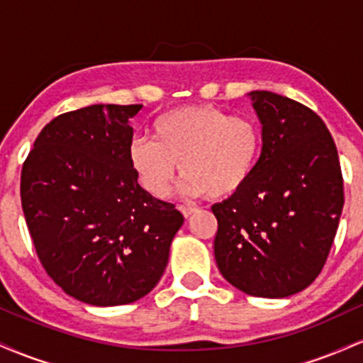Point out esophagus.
<instances>
[{
    "label": "esophagus",
    "mask_w": 363,
    "mask_h": 363,
    "mask_svg": "<svg viewBox=\"0 0 363 363\" xmlns=\"http://www.w3.org/2000/svg\"><path fill=\"white\" fill-rule=\"evenodd\" d=\"M179 210H181V213L186 216V218H189V216H193L196 211V208H193V206H179Z\"/></svg>",
    "instance_id": "34e87169"
}]
</instances>
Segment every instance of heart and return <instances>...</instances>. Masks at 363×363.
Listing matches in <instances>:
<instances>
[{"label": "heart", "mask_w": 363, "mask_h": 363, "mask_svg": "<svg viewBox=\"0 0 363 363\" xmlns=\"http://www.w3.org/2000/svg\"><path fill=\"white\" fill-rule=\"evenodd\" d=\"M152 138L133 140L128 155L140 186L155 198L169 194L177 164L184 174V194L230 198L251 182L262 153L256 119L208 104L162 114L153 123Z\"/></svg>", "instance_id": "obj_1"}]
</instances>
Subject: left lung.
Segmentation results:
<instances>
[{
    "label": "left lung",
    "mask_w": 363,
    "mask_h": 363,
    "mask_svg": "<svg viewBox=\"0 0 363 363\" xmlns=\"http://www.w3.org/2000/svg\"><path fill=\"white\" fill-rule=\"evenodd\" d=\"M262 126L256 174L211 206L215 259L230 285L252 297L285 298L318 278L343 210L338 150L309 107L273 91L249 94Z\"/></svg>",
    "instance_id": "obj_1"
}]
</instances>
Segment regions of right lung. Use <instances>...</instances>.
<instances>
[{"label": "right lung", "instance_id": "right-lung-1", "mask_svg": "<svg viewBox=\"0 0 363 363\" xmlns=\"http://www.w3.org/2000/svg\"><path fill=\"white\" fill-rule=\"evenodd\" d=\"M143 106L95 104L45 124L22 169L20 196L44 269L90 306H123L153 290L184 223L129 165V119Z\"/></svg>", "mask_w": 363, "mask_h": 363}]
</instances>
